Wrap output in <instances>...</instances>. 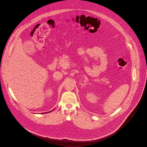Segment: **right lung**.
I'll list each match as a JSON object with an SVG mask.
<instances>
[{"label": "right lung", "instance_id": "obj_1", "mask_svg": "<svg viewBox=\"0 0 147 147\" xmlns=\"http://www.w3.org/2000/svg\"><path fill=\"white\" fill-rule=\"evenodd\" d=\"M52 111H53V110H52ZM50 112H51V111H50ZM47 113H49V112H47Z\"/></svg>", "mask_w": 147, "mask_h": 147}]
</instances>
